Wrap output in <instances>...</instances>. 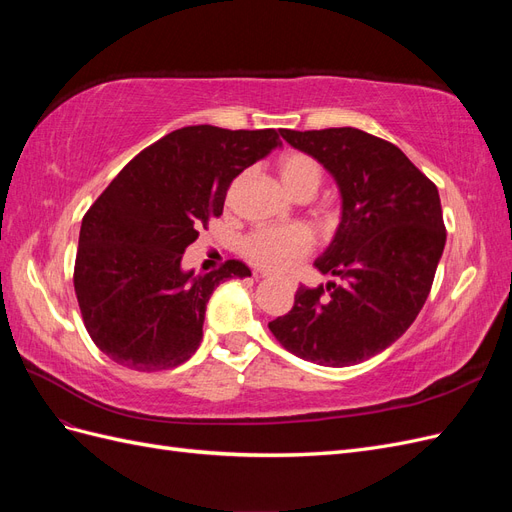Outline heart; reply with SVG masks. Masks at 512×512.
Listing matches in <instances>:
<instances>
[{
    "label": "heart",
    "instance_id": "obj_1",
    "mask_svg": "<svg viewBox=\"0 0 512 512\" xmlns=\"http://www.w3.org/2000/svg\"><path fill=\"white\" fill-rule=\"evenodd\" d=\"M277 175L292 196L312 198L322 183V166L307 153L288 151L277 160ZM314 245V232L301 224L262 226L245 237L243 254L262 269L284 273L297 267Z\"/></svg>",
    "mask_w": 512,
    "mask_h": 512
}]
</instances>
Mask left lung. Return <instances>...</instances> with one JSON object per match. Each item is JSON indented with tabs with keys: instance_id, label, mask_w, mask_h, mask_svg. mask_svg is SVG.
Returning a JSON list of instances; mask_svg holds the SVG:
<instances>
[{
	"instance_id": "1",
	"label": "left lung",
	"mask_w": 512,
	"mask_h": 512,
	"mask_svg": "<svg viewBox=\"0 0 512 512\" xmlns=\"http://www.w3.org/2000/svg\"><path fill=\"white\" fill-rule=\"evenodd\" d=\"M282 136L327 168L342 192V222L316 260L339 282L301 286L269 329L316 365L363 363L404 335L429 297L446 243L438 188L399 147L363 130Z\"/></svg>"
}]
</instances>
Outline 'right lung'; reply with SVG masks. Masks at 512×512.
Wrapping results in <instances>:
<instances>
[{"mask_svg": "<svg viewBox=\"0 0 512 512\" xmlns=\"http://www.w3.org/2000/svg\"><path fill=\"white\" fill-rule=\"evenodd\" d=\"M280 132L188 126L132 158L85 213L74 292L85 329L115 363L162 371L203 339L213 290L252 271L241 260L194 275L181 269L200 226L220 218L232 179L265 158Z\"/></svg>", "mask_w": 512, "mask_h": 512, "instance_id": "obj_1", "label": "right lung"}]
</instances>
